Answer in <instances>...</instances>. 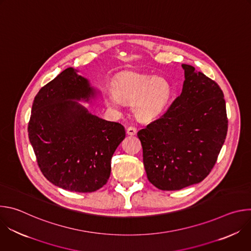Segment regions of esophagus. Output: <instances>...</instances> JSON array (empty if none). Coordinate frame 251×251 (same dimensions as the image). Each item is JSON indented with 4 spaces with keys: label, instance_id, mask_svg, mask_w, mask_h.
<instances>
[{
    "label": "esophagus",
    "instance_id": "esophagus-1",
    "mask_svg": "<svg viewBox=\"0 0 251 251\" xmlns=\"http://www.w3.org/2000/svg\"><path fill=\"white\" fill-rule=\"evenodd\" d=\"M136 133H137V129H136L135 127L130 126V127H128V128H127V134H128V135H130V136H134Z\"/></svg>",
    "mask_w": 251,
    "mask_h": 251
}]
</instances>
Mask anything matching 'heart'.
I'll use <instances>...</instances> for the list:
<instances>
[{"label":"heart","mask_w":251,"mask_h":251,"mask_svg":"<svg viewBox=\"0 0 251 251\" xmlns=\"http://www.w3.org/2000/svg\"><path fill=\"white\" fill-rule=\"evenodd\" d=\"M172 95V86L164 77L127 74L116 80L114 93L107 95L106 101L113 107H117L121 102L133 104L136 118L150 122L163 115Z\"/></svg>","instance_id":"heart-1"}]
</instances>
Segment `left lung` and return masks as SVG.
I'll list each match as a JSON object with an SVG mask.
<instances>
[{
	"label": "left lung",
	"instance_id": "left-lung-1",
	"mask_svg": "<svg viewBox=\"0 0 251 251\" xmlns=\"http://www.w3.org/2000/svg\"><path fill=\"white\" fill-rule=\"evenodd\" d=\"M182 67L181 95L161 118L137 134L148 180L162 191L201 182L216 164L227 133L221 87L194 66Z\"/></svg>",
	"mask_w": 251,
	"mask_h": 251
}]
</instances>
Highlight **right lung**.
Instances as JSON below:
<instances>
[{
	"mask_svg": "<svg viewBox=\"0 0 251 251\" xmlns=\"http://www.w3.org/2000/svg\"><path fill=\"white\" fill-rule=\"evenodd\" d=\"M68 67L35 95L27 127L43 175L54 186L92 193L110 176L111 158L125 138L124 127L93 115L79 103L99 90Z\"/></svg>",
	"mask_w": 251,
	"mask_h": 251,
	"instance_id": "right-lung-1",
	"label": "right lung"
}]
</instances>
